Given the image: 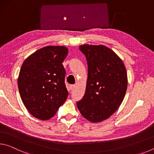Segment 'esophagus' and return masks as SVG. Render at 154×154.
<instances>
[{"label": "esophagus", "instance_id": "1", "mask_svg": "<svg viewBox=\"0 0 154 154\" xmlns=\"http://www.w3.org/2000/svg\"><path fill=\"white\" fill-rule=\"evenodd\" d=\"M75 88H76V85H70V89H71V90H73Z\"/></svg>", "mask_w": 154, "mask_h": 154}]
</instances>
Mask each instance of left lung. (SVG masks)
<instances>
[{"label":"left lung","mask_w":154,"mask_h":154,"mask_svg":"<svg viewBox=\"0 0 154 154\" xmlns=\"http://www.w3.org/2000/svg\"><path fill=\"white\" fill-rule=\"evenodd\" d=\"M79 50L87 60L88 79L85 94L77 106L83 118L98 123L112 116L124 100L128 87L126 66L105 45L85 44Z\"/></svg>","instance_id":"8db88e82"}]
</instances>
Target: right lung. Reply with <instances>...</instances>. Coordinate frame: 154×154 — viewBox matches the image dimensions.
Returning a JSON list of instances; mask_svg holds the SVG:
<instances>
[{
  "label": "right lung",
  "instance_id": "right-lung-1",
  "mask_svg": "<svg viewBox=\"0 0 154 154\" xmlns=\"http://www.w3.org/2000/svg\"><path fill=\"white\" fill-rule=\"evenodd\" d=\"M69 49L49 45L34 52L23 62L18 89L26 108L35 118L48 120L68 97L65 69L62 64Z\"/></svg>",
  "mask_w": 154,
  "mask_h": 154
}]
</instances>
